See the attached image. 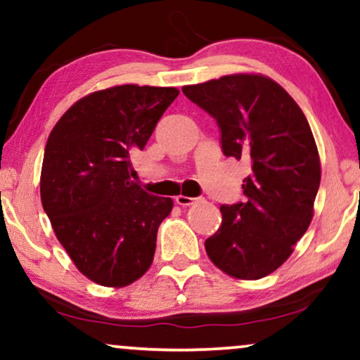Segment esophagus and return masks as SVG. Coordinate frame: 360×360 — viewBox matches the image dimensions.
Masks as SVG:
<instances>
[{"instance_id": "34e87169", "label": "esophagus", "mask_w": 360, "mask_h": 360, "mask_svg": "<svg viewBox=\"0 0 360 360\" xmlns=\"http://www.w3.org/2000/svg\"><path fill=\"white\" fill-rule=\"evenodd\" d=\"M195 201H196V198H191V196H185V195H179L175 198V203L180 206H190V205H193Z\"/></svg>"}]
</instances>
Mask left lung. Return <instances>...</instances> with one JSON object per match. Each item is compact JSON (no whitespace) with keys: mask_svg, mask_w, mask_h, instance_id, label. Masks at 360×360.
Listing matches in <instances>:
<instances>
[{"mask_svg":"<svg viewBox=\"0 0 360 360\" xmlns=\"http://www.w3.org/2000/svg\"><path fill=\"white\" fill-rule=\"evenodd\" d=\"M181 91L218 122L223 154L252 164L244 201L221 206L206 254L231 277L262 278L292 255L311 223L321 180L311 127L293 98L264 75L236 73Z\"/></svg>","mask_w":360,"mask_h":360,"instance_id":"obj_1","label":"left lung"}]
</instances>
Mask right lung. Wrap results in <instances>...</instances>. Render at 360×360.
<instances>
[{
  "instance_id": "obj_1",
  "label": "right lung",
  "mask_w": 360,
  "mask_h": 360,
  "mask_svg": "<svg viewBox=\"0 0 360 360\" xmlns=\"http://www.w3.org/2000/svg\"><path fill=\"white\" fill-rule=\"evenodd\" d=\"M176 88L120 85L68 108L49 136L41 200L77 269L103 287H126L149 270L157 229L174 201L131 181L132 149H144Z\"/></svg>"
}]
</instances>
